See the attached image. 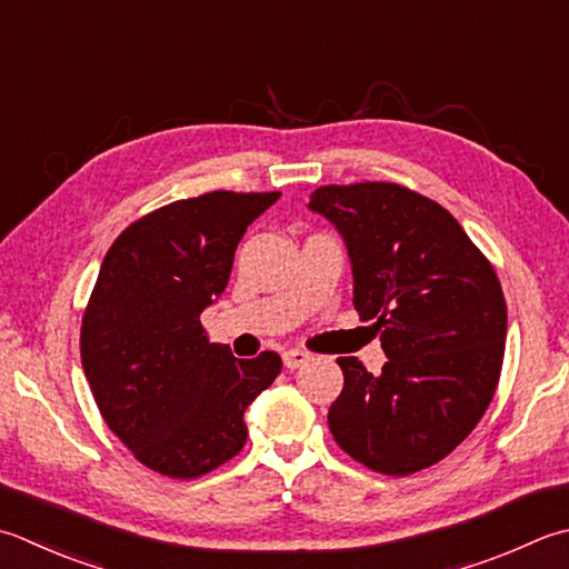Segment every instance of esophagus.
Returning <instances> with one entry per match:
<instances>
[{
	"label": "esophagus",
	"instance_id": "34e87169",
	"mask_svg": "<svg viewBox=\"0 0 569 569\" xmlns=\"http://www.w3.org/2000/svg\"><path fill=\"white\" fill-rule=\"evenodd\" d=\"M310 362V352L306 350H286L283 352V365L288 370H298V367H303Z\"/></svg>",
	"mask_w": 569,
	"mask_h": 569
}]
</instances>
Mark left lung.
<instances>
[{
	"label": "left lung",
	"instance_id": "8db88e82",
	"mask_svg": "<svg viewBox=\"0 0 569 569\" xmlns=\"http://www.w3.org/2000/svg\"><path fill=\"white\" fill-rule=\"evenodd\" d=\"M308 209L340 231L355 310L375 320L387 355L380 375L338 358L332 437L377 473L427 469L469 437L496 395L508 313L493 266L447 209L392 182L320 187Z\"/></svg>",
	"mask_w": 569,
	"mask_h": 569
}]
</instances>
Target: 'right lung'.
Returning a JSON list of instances; mask_svg holds the SVG:
<instances>
[{
	"label": "right lung",
	"mask_w": 569,
	"mask_h": 569,
	"mask_svg": "<svg viewBox=\"0 0 569 569\" xmlns=\"http://www.w3.org/2000/svg\"><path fill=\"white\" fill-rule=\"evenodd\" d=\"M281 192H207L130 224L108 249L81 326V362L110 431L140 463L197 478L247 443L243 411L281 372L233 358L202 310L224 293L243 231Z\"/></svg>",
	"instance_id": "obj_1"
}]
</instances>
